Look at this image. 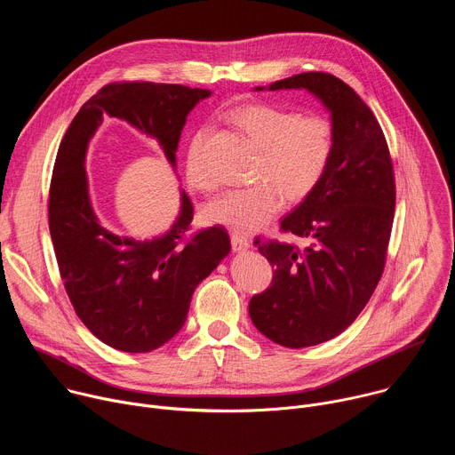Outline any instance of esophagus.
I'll return each instance as SVG.
<instances>
[{
    "label": "esophagus",
    "instance_id": "esophagus-1",
    "mask_svg": "<svg viewBox=\"0 0 455 455\" xmlns=\"http://www.w3.org/2000/svg\"><path fill=\"white\" fill-rule=\"evenodd\" d=\"M232 248H234V251H246V250H250V241L243 235L232 234Z\"/></svg>",
    "mask_w": 455,
    "mask_h": 455
}]
</instances>
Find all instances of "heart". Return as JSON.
<instances>
[{
	"label": "heart",
	"mask_w": 455,
	"mask_h": 455,
	"mask_svg": "<svg viewBox=\"0 0 455 455\" xmlns=\"http://www.w3.org/2000/svg\"><path fill=\"white\" fill-rule=\"evenodd\" d=\"M237 124L251 142L263 149L257 180L248 188H234L211 200L204 214L214 223L239 234H250L267 225L288 202L307 198L326 172L335 149V129L326 116L306 115L274 106L253 104L235 113ZM209 129H200L187 153V180L192 187L209 190L216 185L204 160Z\"/></svg>",
	"instance_id": "b5f03b06"
}]
</instances>
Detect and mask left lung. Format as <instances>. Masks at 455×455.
<instances>
[{"mask_svg":"<svg viewBox=\"0 0 455 455\" xmlns=\"http://www.w3.org/2000/svg\"><path fill=\"white\" fill-rule=\"evenodd\" d=\"M263 90H306L330 113L335 129L326 172L281 221L306 246L255 239L274 279L251 297L250 318L272 342L300 349L339 337L369 302L391 237L395 174L378 120L340 79L309 72L253 88Z\"/></svg>","mask_w":455,"mask_h":455,"instance_id":"left-lung-1","label":"left lung"}]
</instances>
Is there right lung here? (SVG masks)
I'll use <instances>...</instances> for the list:
<instances>
[{"instance_id": "obj_1", "label": "right lung", "mask_w": 455, "mask_h": 455, "mask_svg": "<svg viewBox=\"0 0 455 455\" xmlns=\"http://www.w3.org/2000/svg\"><path fill=\"white\" fill-rule=\"evenodd\" d=\"M211 95L180 84H109L81 108L60 142L48 204L59 272L84 326L113 349L149 353L167 344L185 323L194 290L230 253V237L221 227L185 235L192 204L181 187L165 232L137 239L106 228L92 204L88 146L104 116H116L155 140L176 174L187 116Z\"/></svg>"}]
</instances>
